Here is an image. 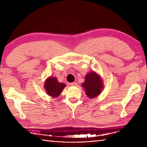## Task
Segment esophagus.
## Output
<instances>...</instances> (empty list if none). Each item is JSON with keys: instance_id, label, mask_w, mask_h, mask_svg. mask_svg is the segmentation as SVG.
I'll list each match as a JSON object with an SVG mask.
<instances>
[{"instance_id": "34e87169", "label": "esophagus", "mask_w": 147, "mask_h": 147, "mask_svg": "<svg viewBox=\"0 0 147 147\" xmlns=\"http://www.w3.org/2000/svg\"><path fill=\"white\" fill-rule=\"evenodd\" d=\"M77 85H78V84H77L76 82H72V83H71V86H76Z\"/></svg>"}]
</instances>
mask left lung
<instances>
[{"instance_id":"left-lung-1","label":"left lung","mask_w":147,"mask_h":147,"mask_svg":"<svg viewBox=\"0 0 147 147\" xmlns=\"http://www.w3.org/2000/svg\"><path fill=\"white\" fill-rule=\"evenodd\" d=\"M82 85L84 88L86 95L90 98L98 96L104 88L102 80L94 71L86 74L85 81Z\"/></svg>"}]
</instances>
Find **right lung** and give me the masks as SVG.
Wrapping results in <instances>:
<instances>
[{"label":"right lung","mask_w":147,"mask_h":147,"mask_svg":"<svg viewBox=\"0 0 147 147\" xmlns=\"http://www.w3.org/2000/svg\"><path fill=\"white\" fill-rule=\"evenodd\" d=\"M65 86L66 85L65 84L59 83L55 77L51 76L45 82L44 88L49 96L56 98L61 94Z\"/></svg>","instance_id":"obj_1"}]
</instances>
